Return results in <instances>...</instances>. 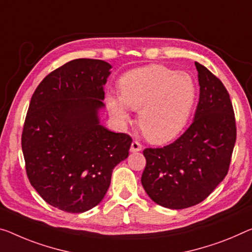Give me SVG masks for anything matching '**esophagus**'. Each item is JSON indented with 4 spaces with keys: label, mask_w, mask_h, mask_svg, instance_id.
Returning a JSON list of instances; mask_svg holds the SVG:
<instances>
[{
    "label": "esophagus",
    "mask_w": 252,
    "mask_h": 252,
    "mask_svg": "<svg viewBox=\"0 0 252 252\" xmlns=\"http://www.w3.org/2000/svg\"><path fill=\"white\" fill-rule=\"evenodd\" d=\"M141 150H142L141 143L137 142V141H133V142H131L130 152H138V151H141Z\"/></svg>",
    "instance_id": "1"
}]
</instances>
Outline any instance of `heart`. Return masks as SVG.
<instances>
[{"instance_id": "heart-1", "label": "heart", "mask_w": 252, "mask_h": 252, "mask_svg": "<svg viewBox=\"0 0 252 252\" xmlns=\"http://www.w3.org/2000/svg\"><path fill=\"white\" fill-rule=\"evenodd\" d=\"M121 96L108 94V110L119 123L130 121L128 108L138 110V126L149 141L176 138L190 119L197 98L195 80L187 72L164 65H148L127 72L119 80Z\"/></svg>"}]
</instances>
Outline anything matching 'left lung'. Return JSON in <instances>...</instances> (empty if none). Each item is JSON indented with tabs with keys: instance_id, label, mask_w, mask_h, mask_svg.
Segmentation results:
<instances>
[{
	"instance_id": "8db88e82",
	"label": "left lung",
	"mask_w": 252,
	"mask_h": 252,
	"mask_svg": "<svg viewBox=\"0 0 252 252\" xmlns=\"http://www.w3.org/2000/svg\"><path fill=\"white\" fill-rule=\"evenodd\" d=\"M195 65L199 101L192 124L171 144L143 151V188L154 203L171 210L199 204L222 183L237 138L225 87L202 64Z\"/></svg>"
}]
</instances>
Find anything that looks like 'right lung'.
Listing matches in <instances>:
<instances>
[{
	"label": "right lung",
	"mask_w": 252,
	"mask_h": 252,
	"mask_svg": "<svg viewBox=\"0 0 252 252\" xmlns=\"http://www.w3.org/2000/svg\"><path fill=\"white\" fill-rule=\"evenodd\" d=\"M111 67L101 60L71 61L46 76L32 94L21 138L27 176L59 210L83 213L96 206L114 168L128 157V135L100 124Z\"/></svg>",
	"instance_id": "add662e5"
}]
</instances>
